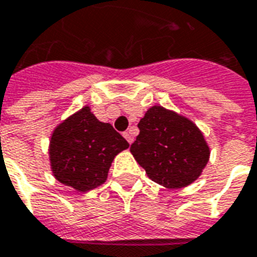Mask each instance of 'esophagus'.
<instances>
[{
  "label": "esophagus",
  "mask_w": 257,
  "mask_h": 257,
  "mask_svg": "<svg viewBox=\"0 0 257 257\" xmlns=\"http://www.w3.org/2000/svg\"><path fill=\"white\" fill-rule=\"evenodd\" d=\"M123 137L127 139V142L128 143H133V141H134V137H133V133H131V130L126 131V133L123 134Z\"/></svg>",
  "instance_id": "esophagus-1"
}]
</instances>
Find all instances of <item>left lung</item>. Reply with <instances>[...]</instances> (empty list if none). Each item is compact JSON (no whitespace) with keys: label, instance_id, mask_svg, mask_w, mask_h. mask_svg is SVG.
<instances>
[{"label":"left lung","instance_id":"1","mask_svg":"<svg viewBox=\"0 0 257 257\" xmlns=\"http://www.w3.org/2000/svg\"><path fill=\"white\" fill-rule=\"evenodd\" d=\"M138 127L130 151L151 181L177 190L201 176L210 147L193 120L156 104L145 112Z\"/></svg>","mask_w":257,"mask_h":257}]
</instances>
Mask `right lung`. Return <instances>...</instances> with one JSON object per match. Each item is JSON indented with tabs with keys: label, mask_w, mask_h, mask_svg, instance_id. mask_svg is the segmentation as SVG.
<instances>
[{
	"label": "right lung",
	"mask_w": 257,
	"mask_h": 257,
	"mask_svg": "<svg viewBox=\"0 0 257 257\" xmlns=\"http://www.w3.org/2000/svg\"><path fill=\"white\" fill-rule=\"evenodd\" d=\"M128 142L84 106L53 128L48 156L53 177L77 192L104 184L111 164Z\"/></svg>",
	"instance_id": "1"
}]
</instances>
